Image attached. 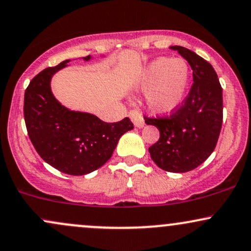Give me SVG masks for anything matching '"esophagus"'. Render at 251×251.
<instances>
[{"label": "esophagus", "mask_w": 251, "mask_h": 251, "mask_svg": "<svg viewBox=\"0 0 251 251\" xmlns=\"http://www.w3.org/2000/svg\"><path fill=\"white\" fill-rule=\"evenodd\" d=\"M129 118H131L132 123L134 124L135 127L142 128V127H144V126H145L144 118L142 117V114H140L138 111H131V112H129Z\"/></svg>", "instance_id": "obj_1"}]
</instances>
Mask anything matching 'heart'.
Here are the masks:
<instances>
[{"mask_svg": "<svg viewBox=\"0 0 251 251\" xmlns=\"http://www.w3.org/2000/svg\"><path fill=\"white\" fill-rule=\"evenodd\" d=\"M190 67L179 57H157L144 66L135 87L146 91L145 103L152 113L166 116L175 112L186 97Z\"/></svg>", "mask_w": 251, "mask_h": 251, "instance_id": "obj_1", "label": "heart"}]
</instances>
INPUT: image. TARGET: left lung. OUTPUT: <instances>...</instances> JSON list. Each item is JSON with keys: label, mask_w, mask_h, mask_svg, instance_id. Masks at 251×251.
<instances>
[{"label": "left lung", "mask_w": 251, "mask_h": 251, "mask_svg": "<svg viewBox=\"0 0 251 251\" xmlns=\"http://www.w3.org/2000/svg\"><path fill=\"white\" fill-rule=\"evenodd\" d=\"M191 66L194 83L178 109L165 118H145L159 129V140L149 148L152 160L164 171H191L203 164L217 144L223 120V97L217 74L195 51L171 46Z\"/></svg>", "instance_id": "obj_1"}]
</instances>
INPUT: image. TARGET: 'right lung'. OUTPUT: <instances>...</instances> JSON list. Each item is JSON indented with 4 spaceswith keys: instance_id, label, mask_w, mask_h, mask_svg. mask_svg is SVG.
<instances>
[{
    "instance_id": "obj_1",
    "label": "right lung",
    "mask_w": 251,
    "mask_h": 251,
    "mask_svg": "<svg viewBox=\"0 0 251 251\" xmlns=\"http://www.w3.org/2000/svg\"><path fill=\"white\" fill-rule=\"evenodd\" d=\"M82 59L89 61L92 56ZM70 61L46 68L31 80L25 92L24 114L28 135L40 157L63 174L82 176L107 162L120 137L131 131L133 124L128 118L105 123L57 101L50 88L51 77Z\"/></svg>"
}]
</instances>
